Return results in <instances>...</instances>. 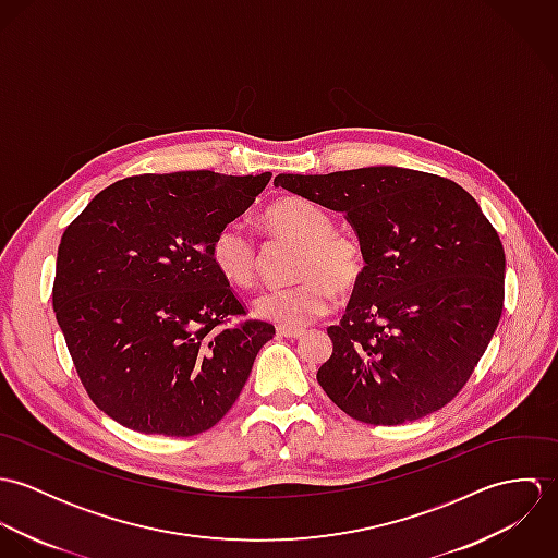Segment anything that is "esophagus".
<instances>
[{"instance_id":"1","label":"esophagus","mask_w":558,"mask_h":558,"mask_svg":"<svg viewBox=\"0 0 558 558\" xmlns=\"http://www.w3.org/2000/svg\"><path fill=\"white\" fill-rule=\"evenodd\" d=\"M277 335L286 337V339H299L305 335L303 328H294V326H277Z\"/></svg>"}]
</instances>
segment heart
Wrapping results in <instances>:
<instances>
[{"label": "heart", "instance_id": "obj_1", "mask_svg": "<svg viewBox=\"0 0 558 558\" xmlns=\"http://www.w3.org/2000/svg\"><path fill=\"white\" fill-rule=\"evenodd\" d=\"M266 228L277 239L301 244L294 275L301 281L264 292L255 303L259 318L281 326H305L326 316L337 292H350L365 272L359 240L335 232L332 219L305 197H283L264 213ZM213 264L236 288H253L259 279V248L242 223H228L213 240Z\"/></svg>", "mask_w": 558, "mask_h": 558}]
</instances>
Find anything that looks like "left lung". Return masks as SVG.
<instances>
[{
    "instance_id": "left-lung-1",
    "label": "left lung",
    "mask_w": 558,
    "mask_h": 558,
    "mask_svg": "<svg viewBox=\"0 0 558 558\" xmlns=\"http://www.w3.org/2000/svg\"><path fill=\"white\" fill-rule=\"evenodd\" d=\"M275 186L343 213L365 255L345 316L328 326L324 393L372 425H401L449 403L475 372L505 301V251L473 195L391 165L279 173Z\"/></svg>"
}]
</instances>
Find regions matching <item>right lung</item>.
<instances>
[{
  "label": "right lung",
  "mask_w": 558,
  "mask_h": 558,
  "mask_svg": "<svg viewBox=\"0 0 558 558\" xmlns=\"http://www.w3.org/2000/svg\"><path fill=\"white\" fill-rule=\"evenodd\" d=\"M270 175H131L66 228L56 318L87 396L120 425L193 436L239 399L275 326L246 319L223 328L244 307L210 248Z\"/></svg>",
  "instance_id": "add662e5"
}]
</instances>
